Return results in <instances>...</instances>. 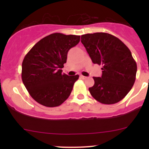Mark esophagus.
<instances>
[{
    "instance_id": "obj_1",
    "label": "esophagus",
    "mask_w": 149,
    "mask_h": 149,
    "mask_svg": "<svg viewBox=\"0 0 149 149\" xmlns=\"http://www.w3.org/2000/svg\"><path fill=\"white\" fill-rule=\"evenodd\" d=\"M80 78H81V79H86V76H82V75H81V76H80Z\"/></svg>"
}]
</instances>
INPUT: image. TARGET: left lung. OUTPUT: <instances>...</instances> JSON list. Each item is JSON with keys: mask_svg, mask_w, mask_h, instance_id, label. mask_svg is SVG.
<instances>
[{"mask_svg": "<svg viewBox=\"0 0 149 149\" xmlns=\"http://www.w3.org/2000/svg\"><path fill=\"white\" fill-rule=\"evenodd\" d=\"M81 42L92 62L102 65L101 77H93L90 94L104 104L121 101L136 81L137 65L130 49L118 37L104 32L84 34Z\"/></svg>", "mask_w": 149, "mask_h": 149, "instance_id": "left-lung-1", "label": "left lung"}]
</instances>
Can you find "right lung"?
<instances>
[{"instance_id":"right-lung-1","label":"right lung","mask_w":149,"mask_h":149,"mask_svg":"<svg viewBox=\"0 0 149 149\" xmlns=\"http://www.w3.org/2000/svg\"><path fill=\"white\" fill-rule=\"evenodd\" d=\"M80 41V36L53 33L44 37L25 55L22 79L29 94L48 107L60 106L68 98L79 75L62 73L68 52Z\"/></svg>"}]
</instances>
